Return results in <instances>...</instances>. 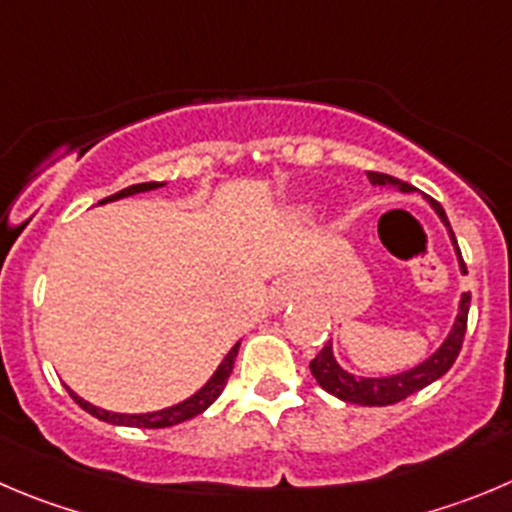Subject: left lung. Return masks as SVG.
I'll list each match as a JSON object with an SVG mask.
<instances>
[{
	"instance_id": "left-lung-1",
	"label": "left lung",
	"mask_w": 512,
	"mask_h": 512,
	"mask_svg": "<svg viewBox=\"0 0 512 512\" xmlns=\"http://www.w3.org/2000/svg\"><path fill=\"white\" fill-rule=\"evenodd\" d=\"M371 184L376 186H396L399 191H412V186L404 184V181L394 179L389 174H379V171H369ZM432 204L434 212L439 214L442 224L450 232V240L455 245L457 260H460V270L467 275L465 260H462V252L457 247L455 232H452L450 222H447V214H444L442 204L434 202V199H427ZM467 313H470V293L462 295L460 300V310H457V318L452 323L450 336L444 338L442 346L422 361L419 366L409 371H401V374L394 376H379V379H369V376H356L348 374L346 369H341L333 356V346L331 341L321 348V353L310 361V374L315 376V381L321 384V389H326L328 394H333L336 399L348 401V404H361V407H386V404H396V401L407 399V396L417 394L419 389L429 386L432 381H437L439 376H444L447 371L452 369V364L460 356L462 341H465V331H467Z\"/></svg>"
}]
</instances>
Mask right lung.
Instances as JSON below:
<instances>
[{
	"label": "right lung",
	"mask_w": 512,
	"mask_h": 512,
	"mask_svg": "<svg viewBox=\"0 0 512 512\" xmlns=\"http://www.w3.org/2000/svg\"><path fill=\"white\" fill-rule=\"evenodd\" d=\"M159 186H164V184H161V181H146V184L126 186V189L116 191V194H111V197H105L100 204L116 202V199H123V197H133V194H141V191H154V189H159ZM237 351H240V343H234V346L229 348V353L224 356V361L219 364V369L214 371L212 379H209L207 384H204L202 389L197 391V394H191L189 399H184L181 404H174V407H169V409H159V412H148V414L108 412V409H100V407H95V404H90V401L80 399V396L75 394L73 389H68V391H70V396H73L78 407H83L85 412L93 414V417L100 419V422L118 424V427H138V429L174 427V424H181V422H186V419L202 414L204 409H209L214 401H217V396L222 394L224 386H227L229 374H232V366H234V358H237Z\"/></svg>",
	"instance_id": "add662e5"
}]
</instances>
